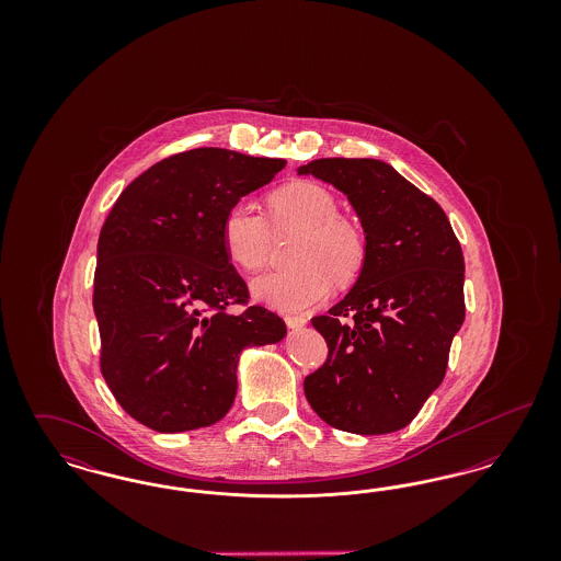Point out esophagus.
<instances>
[{
    "instance_id": "obj_1",
    "label": "esophagus",
    "mask_w": 561,
    "mask_h": 561,
    "mask_svg": "<svg viewBox=\"0 0 561 561\" xmlns=\"http://www.w3.org/2000/svg\"><path fill=\"white\" fill-rule=\"evenodd\" d=\"M284 320H286V325H288V328H293V330H298V328H302V325L307 323V320H305V318H300V316H286Z\"/></svg>"
}]
</instances>
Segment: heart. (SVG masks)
Masks as SVG:
<instances>
[{
  "mask_svg": "<svg viewBox=\"0 0 561 561\" xmlns=\"http://www.w3.org/2000/svg\"><path fill=\"white\" fill-rule=\"evenodd\" d=\"M275 227H300L294 261L298 267L271 271L252 282V296L284 313H305L323 302L334 286L351 282L366 261L362 229L339 214L330 188L313 181H296L268 195ZM220 238L227 259L241 271H259L267 263L271 225L252 204L238 202L222 218Z\"/></svg>",
  "mask_w": 561,
  "mask_h": 561,
  "instance_id": "b5f03b06",
  "label": "heart"
}]
</instances>
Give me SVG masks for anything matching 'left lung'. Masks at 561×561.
<instances>
[{"instance_id":"obj_1","label":"left lung","mask_w":561,"mask_h":561,"mask_svg":"<svg viewBox=\"0 0 561 561\" xmlns=\"http://www.w3.org/2000/svg\"><path fill=\"white\" fill-rule=\"evenodd\" d=\"M298 174L343 191L366 233L355 286L311 320L328 359L305 378V396L330 427L400 431L442 385L465 321L460 243L439 204L385 161L323 158Z\"/></svg>"}]
</instances>
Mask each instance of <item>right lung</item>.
I'll return each mask as SVG.
<instances>
[{
	"label": "right lung",
	"instance_id": "right-lung-1",
	"mask_svg": "<svg viewBox=\"0 0 561 561\" xmlns=\"http://www.w3.org/2000/svg\"><path fill=\"white\" fill-rule=\"evenodd\" d=\"M286 160L202 147L151 165L122 191L99 238L94 313L101 373L145 427L179 433L220 421L236 400L245 347L279 343L286 323L250 294L220 225Z\"/></svg>",
	"mask_w": 561,
	"mask_h": 561
}]
</instances>
